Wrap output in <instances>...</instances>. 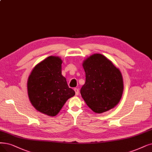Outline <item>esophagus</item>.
Returning <instances> with one entry per match:
<instances>
[{
    "label": "esophagus",
    "mask_w": 152,
    "mask_h": 152,
    "mask_svg": "<svg viewBox=\"0 0 152 152\" xmlns=\"http://www.w3.org/2000/svg\"><path fill=\"white\" fill-rule=\"evenodd\" d=\"M74 90H75V95H78V94H79V90H78L77 88H75Z\"/></svg>",
    "instance_id": "34e87169"
}]
</instances>
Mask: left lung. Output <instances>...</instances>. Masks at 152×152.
Listing matches in <instances>:
<instances>
[{
	"mask_svg": "<svg viewBox=\"0 0 152 152\" xmlns=\"http://www.w3.org/2000/svg\"><path fill=\"white\" fill-rule=\"evenodd\" d=\"M82 65L86 78L80 94L88 107L97 113L114 108L124 91L123 78L119 69L100 53L90 56Z\"/></svg>",
	"mask_w": 152,
	"mask_h": 152,
	"instance_id": "left-lung-1",
	"label": "left lung"
}]
</instances>
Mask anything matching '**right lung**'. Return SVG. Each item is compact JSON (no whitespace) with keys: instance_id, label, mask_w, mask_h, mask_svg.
Wrapping results in <instances>:
<instances>
[{"instance_id":"add662e5","label":"right lung","mask_w":152,"mask_h":152,"mask_svg":"<svg viewBox=\"0 0 152 152\" xmlns=\"http://www.w3.org/2000/svg\"><path fill=\"white\" fill-rule=\"evenodd\" d=\"M62 60L50 56L36 65L29 75L27 91L32 105L39 112L56 116L75 91L62 75Z\"/></svg>"}]
</instances>
